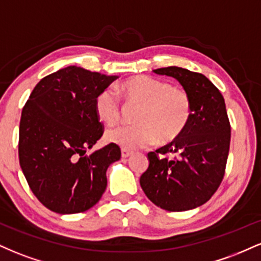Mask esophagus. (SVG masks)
Wrapping results in <instances>:
<instances>
[{
  "label": "esophagus",
  "mask_w": 261,
  "mask_h": 261,
  "mask_svg": "<svg viewBox=\"0 0 261 261\" xmlns=\"http://www.w3.org/2000/svg\"><path fill=\"white\" fill-rule=\"evenodd\" d=\"M134 152L130 151V149H126V148H122L121 149V157L122 158H127L130 157V155H133Z\"/></svg>",
  "instance_id": "obj_1"
}]
</instances>
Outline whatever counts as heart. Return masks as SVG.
I'll list each match as a JSON object with an SVG mask.
<instances>
[{
  "instance_id": "1",
  "label": "heart",
  "mask_w": 261,
  "mask_h": 261,
  "mask_svg": "<svg viewBox=\"0 0 261 261\" xmlns=\"http://www.w3.org/2000/svg\"><path fill=\"white\" fill-rule=\"evenodd\" d=\"M128 104L141 106L136 125H121L107 133L110 142L126 149L147 147L157 141L167 145L181 136L193 116V101L185 89L151 76H135L120 85ZM95 113L108 126L121 118V101L118 92L106 88L98 93Z\"/></svg>"
}]
</instances>
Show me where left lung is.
Masks as SVG:
<instances>
[{
  "label": "left lung",
  "mask_w": 261,
  "mask_h": 261,
  "mask_svg": "<svg viewBox=\"0 0 261 261\" xmlns=\"http://www.w3.org/2000/svg\"><path fill=\"white\" fill-rule=\"evenodd\" d=\"M190 94L193 116L179 137L149 152L140 184L146 196L167 211H188L211 199L222 182L228 158L230 124L224 99L207 77L187 68H157Z\"/></svg>",
  "instance_id": "1"
}]
</instances>
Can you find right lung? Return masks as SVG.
<instances>
[{
	"instance_id": "1",
	"label": "right lung",
	"mask_w": 261,
	"mask_h": 261,
	"mask_svg": "<svg viewBox=\"0 0 261 261\" xmlns=\"http://www.w3.org/2000/svg\"><path fill=\"white\" fill-rule=\"evenodd\" d=\"M116 79L68 66L44 77L23 107L20 168L33 194L54 212L87 211L106 191L107 169L120 160V147L109 143L89 155L86 151L104 133L95 98Z\"/></svg>"
}]
</instances>
